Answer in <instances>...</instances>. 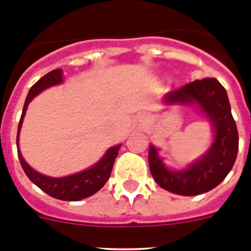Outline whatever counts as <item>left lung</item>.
Returning a JSON list of instances; mask_svg holds the SVG:
<instances>
[{"label":"left lung","instance_id":"left-lung-1","mask_svg":"<svg viewBox=\"0 0 251 251\" xmlns=\"http://www.w3.org/2000/svg\"><path fill=\"white\" fill-rule=\"evenodd\" d=\"M168 104H197L214 127L215 138L207 152L182 171H171L150 146L148 162L153 178L167 191L182 196L205 194L224 181L238 156L239 134L226 90L217 79L205 77L172 90Z\"/></svg>","mask_w":251,"mask_h":251}]
</instances>
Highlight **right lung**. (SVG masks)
<instances>
[{
	"label": "right lung",
	"mask_w": 251,
	"mask_h": 251,
	"mask_svg": "<svg viewBox=\"0 0 251 251\" xmlns=\"http://www.w3.org/2000/svg\"><path fill=\"white\" fill-rule=\"evenodd\" d=\"M63 81V70L61 69H55L52 72L44 75L40 80H37L34 85L31 86L30 92L27 94V98L25 100V105L22 109L21 119L19 122V129H17V139L16 143L19 146V136L20 129H21L22 121L25 117L27 105L32 99L36 97L39 93L43 92L46 88H50L52 85H56ZM121 145L115 147L109 148L106 153L101 157L100 161L88 170L79 172V174L72 175V176L60 177H48L45 175H41L30 167L25 162L17 147V154H19L20 163L22 166V170L26 174V176L31 179V182H34L39 188H41L44 192L50 195L51 197H55L57 200L63 201H79L92 196L95 192L99 191L101 187L106 183L112 174V168L114 165V161L118 156V151Z\"/></svg>",
	"instance_id": "right-lung-1"
}]
</instances>
